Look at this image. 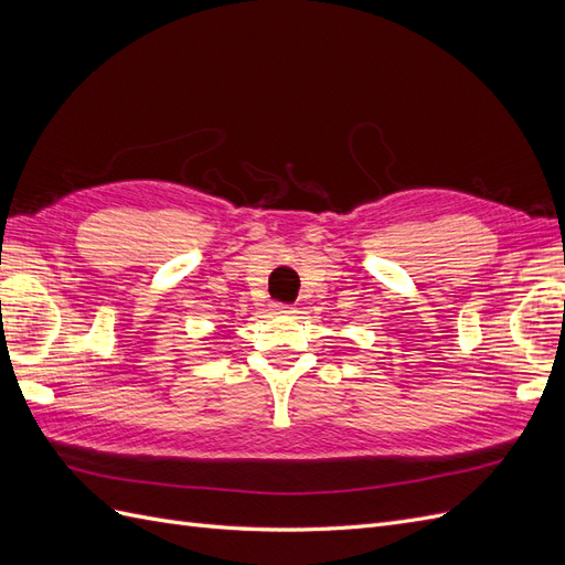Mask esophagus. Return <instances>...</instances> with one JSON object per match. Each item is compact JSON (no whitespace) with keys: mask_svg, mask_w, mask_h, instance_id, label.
Instances as JSON below:
<instances>
[{"mask_svg":"<svg viewBox=\"0 0 565 565\" xmlns=\"http://www.w3.org/2000/svg\"><path fill=\"white\" fill-rule=\"evenodd\" d=\"M270 311L276 313V316H292V313H295V306H289V303H273Z\"/></svg>","mask_w":565,"mask_h":565,"instance_id":"esophagus-1","label":"esophagus"}]
</instances>
